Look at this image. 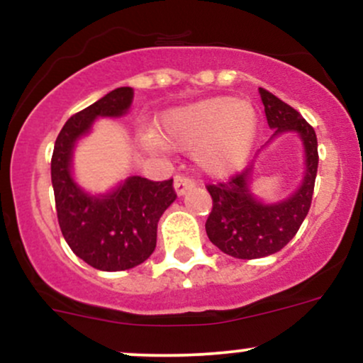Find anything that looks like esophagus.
<instances>
[{
  "label": "esophagus",
  "instance_id": "esophagus-1",
  "mask_svg": "<svg viewBox=\"0 0 363 363\" xmlns=\"http://www.w3.org/2000/svg\"><path fill=\"white\" fill-rule=\"evenodd\" d=\"M194 186V179H191L189 176H184V174H177L176 177H174V189H176V193L181 196L184 194L187 189H191V187Z\"/></svg>",
  "mask_w": 363,
  "mask_h": 363
}]
</instances>
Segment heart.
Wrapping results in <instances>:
<instances>
[{
	"mask_svg": "<svg viewBox=\"0 0 363 363\" xmlns=\"http://www.w3.org/2000/svg\"><path fill=\"white\" fill-rule=\"evenodd\" d=\"M256 129L257 114L251 104L213 97L165 114L160 140L172 148H196V158L203 169L227 174L245 160Z\"/></svg>",
	"mask_w": 363,
	"mask_h": 363,
	"instance_id": "obj_1",
	"label": "heart"
}]
</instances>
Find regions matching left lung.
Instances as JSON below:
<instances>
[{"mask_svg":"<svg viewBox=\"0 0 363 363\" xmlns=\"http://www.w3.org/2000/svg\"><path fill=\"white\" fill-rule=\"evenodd\" d=\"M266 121L274 135L295 131L306 147V177L301 189L278 205H262L249 193L252 165L225 181L206 184L213 208L206 220V234L220 251L239 259H257L285 247L309 213L318 174V138L314 128L289 104L259 89ZM273 135V136H274Z\"/></svg>","mask_w":363,"mask_h":363,"instance_id":"1","label":"left lung"}]
</instances>
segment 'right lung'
Returning a JSON list of instances; mask_svg holds the SVG:
<instances>
[{"label": "right lung", "mask_w": 363, "mask_h": 363, "mask_svg": "<svg viewBox=\"0 0 363 363\" xmlns=\"http://www.w3.org/2000/svg\"><path fill=\"white\" fill-rule=\"evenodd\" d=\"M133 89L121 86L73 114L54 143L51 179L57 222L72 251L101 272H123L147 261L157 245V223L177 198L174 179L150 181L133 176L112 194L94 198L69 174L74 141L89 131L99 116H123Z\"/></svg>", "instance_id": "add662e5"}]
</instances>
